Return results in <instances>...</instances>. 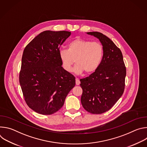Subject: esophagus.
Wrapping results in <instances>:
<instances>
[{
    "label": "esophagus",
    "mask_w": 147,
    "mask_h": 147,
    "mask_svg": "<svg viewBox=\"0 0 147 147\" xmlns=\"http://www.w3.org/2000/svg\"><path fill=\"white\" fill-rule=\"evenodd\" d=\"M80 81L79 79L76 78V84L77 86H78V85H80Z\"/></svg>",
    "instance_id": "obj_1"
}]
</instances>
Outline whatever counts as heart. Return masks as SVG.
<instances>
[{
    "instance_id": "1",
    "label": "heart",
    "mask_w": 147,
    "mask_h": 147,
    "mask_svg": "<svg viewBox=\"0 0 147 147\" xmlns=\"http://www.w3.org/2000/svg\"><path fill=\"white\" fill-rule=\"evenodd\" d=\"M104 55L103 45L97 42L81 38L75 39L69 43L67 49H60L59 56L63 69L67 72L72 70L75 63L74 71L80 74L85 71L91 74L100 66Z\"/></svg>"
}]
</instances>
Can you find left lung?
<instances>
[{"mask_svg":"<svg viewBox=\"0 0 147 147\" xmlns=\"http://www.w3.org/2000/svg\"><path fill=\"white\" fill-rule=\"evenodd\" d=\"M87 34L99 40L104 55L97 70L80 80L82 89L81 102L87 112L101 114L111 109L123 95L126 69L121 51L111 39L98 32Z\"/></svg>","mask_w":147,"mask_h":147,"instance_id":"obj_1","label":"left lung"}]
</instances>
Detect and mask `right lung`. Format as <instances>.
Segmentation results:
<instances>
[{
  "label": "right lung",
  "instance_id": "obj_1",
  "mask_svg": "<svg viewBox=\"0 0 147 147\" xmlns=\"http://www.w3.org/2000/svg\"><path fill=\"white\" fill-rule=\"evenodd\" d=\"M70 35L66 31H45L24 50L20 84L27 105L38 113L58 111L75 86L74 76L61 67L59 56L60 47Z\"/></svg>",
  "mask_w": 147,
  "mask_h": 147
}]
</instances>
